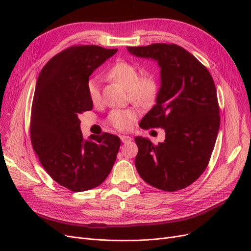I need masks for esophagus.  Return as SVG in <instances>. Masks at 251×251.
<instances>
[{"mask_svg":"<svg viewBox=\"0 0 251 251\" xmlns=\"http://www.w3.org/2000/svg\"><path fill=\"white\" fill-rule=\"evenodd\" d=\"M120 140L123 141L124 143H126V142H130L132 140V138L130 137V136H126V135H120Z\"/></svg>","mask_w":251,"mask_h":251,"instance_id":"esophagus-1","label":"esophagus"}]
</instances>
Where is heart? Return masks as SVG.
I'll list each match as a JSON object with an SVG mask.
<instances>
[{"label": "heart", "mask_w": 251, "mask_h": 251, "mask_svg": "<svg viewBox=\"0 0 251 251\" xmlns=\"http://www.w3.org/2000/svg\"><path fill=\"white\" fill-rule=\"evenodd\" d=\"M108 76L112 80L120 83L128 90V96L131 100L139 105H149L154 101L158 93V82L151 75L140 76L138 68L126 62H119L114 65L108 71ZM87 92L92 103L100 101V80L91 78L87 82ZM137 117V112L132 109H115L110 112L108 123L118 128L127 130L133 121Z\"/></svg>", "instance_id": "1"}]
</instances>
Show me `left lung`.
<instances>
[{
  "mask_svg": "<svg viewBox=\"0 0 251 251\" xmlns=\"http://www.w3.org/2000/svg\"><path fill=\"white\" fill-rule=\"evenodd\" d=\"M137 57L160 67L156 104L140 121L142 128L162 127L157 146L136 137L135 165L140 177L156 188L175 192L191 185L206 169L220 127L214 79L198 59L175 44L127 47Z\"/></svg>",
  "mask_w": 251,
  "mask_h": 251,
  "instance_id": "obj_1",
  "label": "left lung"
}]
</instances>
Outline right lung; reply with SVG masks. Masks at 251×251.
Returning <instances> with one entry per match:
<instances>
[{
	"label": "right lung",
	"instance_id": "obj_1",
	"mask_svg": "<svg viewBox=\"0 0 251 251\" xmlns=\"http://www.w3.org/2000/svg\"><path fill=\"white\" fill-rule=\"evenodd\" d=\"M117 49L94 45L72 46L53 56L36 81L30 136L35 154L50 177L72 192H85L107 179L120 139L103 133L85 140L79 114L91 111L90 75Z\"/></svg>",
	"mask_w": 251,
	"mask_h": 251
}]
</instances>
